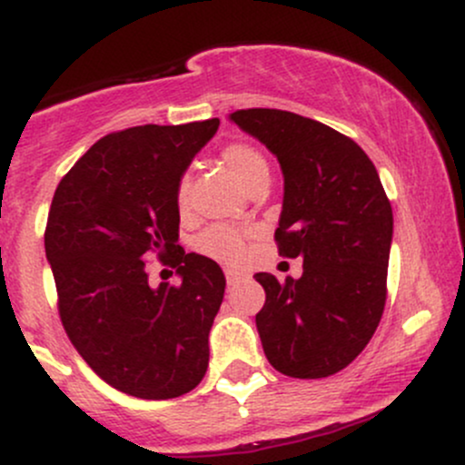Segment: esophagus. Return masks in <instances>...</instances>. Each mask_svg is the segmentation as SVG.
Here are the masks:
<instances>
[{
	"label": "esophagus",
	"mask_w": 465,
	"mask_h": 465,
	"mask_svg": "<svg viewBox=\"0 0 465 465\" xmlns=\"http://www.w3.org/2000/svg\"><path fill=\"white\" fill-rule=\"evenodd\" d=\"M225 277H227V284L233 286V284H238L240 280H242V273H240V271H236V269H227Z\"/></svg>",
	"instance_id": "obj_1"
}]
</instances>
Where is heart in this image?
I'll use <instances>...</instances> for the list:
<instances>
[{
    "label": "heart",
    "mask_w": 465,
    "mask_h": 465,
    "mask_svg": "<svg viewBox=\"0 0 465 465\" xmlns=\"http://www.w3.org/2000/svg\"><path fill=\"white\" fill-rule=\"evenodd\" d=\"M223 162L244 188H251L258 179L269 177V163L255 148L247 146V143H229L223 148ZM190 179L188 174L181 177L177 183V192H174V203L181 214H185L190 201ZM196 247L201 253L210 255V258L221 260V262H238L242 258V233L232 225H214L201 233L196 240Z\"/></svg>",
    "instance_id": "1"
}]
</instances>
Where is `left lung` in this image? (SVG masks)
I'll return each mask as SVG.
<instances>
[{"instance_id":"1","label":"left lung","mask_w":465,"mask_h":465,"mask_svg":"<svg viewBox=\"0 0 465 465\" xmlns=\"http://www.w3.org/2000/svg\"><path fill=\"white\" fill-rule=\"evenodd\" d=\"M229 122L280 162L275 240L282 255L303 258L300 280L255 273L266 359L291 378L332 376L365 350L385 311L391 203L365 151L322 122L280 109L233 111Z\"/></svg>"}]
</instances>
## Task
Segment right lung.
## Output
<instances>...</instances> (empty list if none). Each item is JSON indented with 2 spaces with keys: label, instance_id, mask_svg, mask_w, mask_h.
<instances>
[{
  "label": "right lung",
  "instance_id": "1",
  "mask_svg": "<svg viewBox=\"0 0 465 465\" xmlns=\"http://www.w3.org/2000/svg\"><path fill=\"white\" fill-rule=\"evenodd\" d=\"M221 120L133 126L89 148L61 179L45 229L58 312L106 385L142 400L179 398L210 365L225 295L214 260L179 247L177 183ZM171 255L179 287H151L143 259Z\"/></svg>",
  "mask_w": 465,
  "mask_h": 465
}]
</instances>
